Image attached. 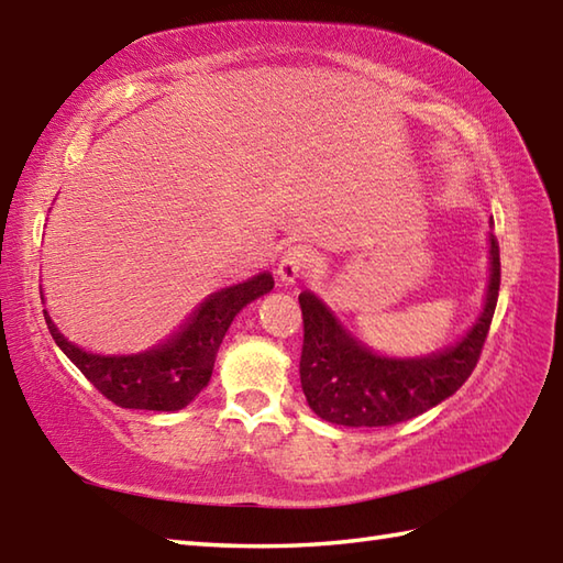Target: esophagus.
<instances>
[{
    "mask_svg": "<svg viewBox=\"0 0 563 563\" xmlns=\"http://www.w3.org/2000/svg\"><path fill=\"white\" fill-rule=\"evenodd\" d=\"M309 251L305 246H290L278 263V278L283 285H295L309 268Z\"/></svg>",
    "mask_w": 563,
    "mask_h": 563,
    "instance_id": "1",
    "label": "esophagus"
}]
</instances>
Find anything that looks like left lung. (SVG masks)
<instances>
[{
	"instance_id": "left-lung-1",
	"label": "left lung",
	"mask_w": 563,
	"mask_h": 563,
	"mask_svg": "<svg viewBox=\"0 0 563 563\" xmlns=\"http://www.w3.org/2000/svg\"><path fill=\"white\" fill-rule=\"evenodd\" d=\"M500 288L498 242L488 234V280L479 317L445 349L394 357L369 349L343 327L319 295H300L305 343L300 379L309 409L349 428L397 426L426 413L457 391L479 361Z\"/></svg>"
}]
</instances>
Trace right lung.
Listing matches in <instances>:
<instances>
[{"label": "right lung", "instance_id": "right-lung-1", "mask_svg": "<svg viewBox=\"0 0 563 563\" xmlns=\"http://www.w3.org/2000/svg\"><path fill=\"white\" fill-rule=\"evenodd\" d=\"M273 290V275L261 271L251 278L210 292L186 321L164 341L147 351L128 355L91 353L71 343L57 329L53 317L43 309L57 349L63 351L79 373L97 387L106 399L123 409L178 411L208 387L214 357L227 329L242 309ZM41 300L45 302L43 290Z\"/></svg>", "mask_w": 563, "mask_h": 563}]
</instances>
